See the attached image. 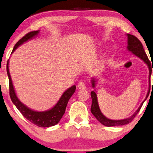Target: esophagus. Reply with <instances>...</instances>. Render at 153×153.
Instances as JSON below:
<instances>
[{
  "label": "esophagus",
  "instance_id": "esophagus-1",
  "mask_svg": "<svg viewBox=\"0 0 153 153\" xmlns=\"http://www.w3.org/2000/svg\"><path fill=\"white\" fill-rule=\"evenodd\" d=\"M78 88L79 89H85L86 88V84L84 82H79L78 84Z\"/></svg>",
  "mask_w": 153,
  "mask_h": 153
}]
</instances>
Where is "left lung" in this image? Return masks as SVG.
Here are the masks:
<instances>
[{"label": "left lung", "instance_id": "1", "mask_svg": "<svg viewBox=\"0 0 153 153\" xmlns=\"http://www.w3.org/2000/svg\"><path fill=\"white\" fill-rule=\"evenodd\" d=\"M128 50L131 52H133L135 55L138 56L139 58H140L141 59L143 60L148 65L149 69H150V75H149V79H150V76H151L152 73V67L150 65V62L149 60L148 56L145 52L144 49H143L142 43L134 35H130L128 34ZM152 71H153V68H152ZM92 86L94 87V80H92ZM149 93V92H148ZM148 93L147 94L146 99L148 97ZM91 99H92V103H91V111L92 114L95 116V118L101 123V124H103V126H108V127H111V126H123L126 125V124H128L131 123L132 120L134 119L135 116L137 114V113L139 112L140 110L141 107L144 103V101H146V99H145V101L141 103L138 109L136 111V112L135 113L133 116L130 117L128 118H126V119L123 120H111L107 118L106 117H105L102 114V113L100 111L99 104H98V101H97V94L94 91L91 92Z\"/></svg>", "mask_w": 153, "mask_h": 153}]
</instances>
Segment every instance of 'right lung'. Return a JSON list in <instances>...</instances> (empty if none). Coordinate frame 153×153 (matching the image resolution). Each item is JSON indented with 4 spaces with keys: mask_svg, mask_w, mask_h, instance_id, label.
Listing matches in <instances>:
<instances>
[{
    "mask_svg": "<svg viewBox=\"0 0 153 153\" xmlns=\"http://www.w3.org/2000/svg\"><path fill=\"white\" fill-rule=\"evenodd\" d=\"M39 31H32L26 34L24 37H22L18 42L15 45L14 48L12 51V53L18 48L19 45H22V43L27 41L28 39H30L37 35L38 34ZM7 74L8 76L9 79V94H10V97L11 101L13 103L16 105L17 108L20 111V113L22 114L26 119H27L32 123L35 124L39 127H50V126H53L56 124H57L59 122L60 119L63 115L65 114L66 107H67V103L69 101L73 94L75 92L76 90V86H72L71 87L66 91L65 93L62 94V97L60 98L59 101H58L57 103L54 105L52 108L50 110L44 111V112H37L31 110V109L28 108L27 106H25L24 104L19 101V99L17 97L16 92H15L14 88L11 80V77L9 72V68H8V61L7 62Z\"/></svg>",
    "mask_w": 153,
    "mask_h": 153,
    "instance_id": "obj_1",
    "label": "right lung"
}]
</instances>
